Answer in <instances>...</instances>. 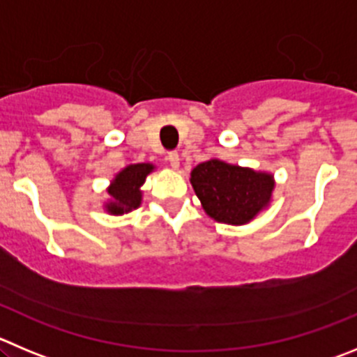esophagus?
I'll use <instances>...</instances> for the list:
<instances>
[{"label":"esophagus","instance_id":"1","mask_svg":"<svg viewBox=\"0 0 357 357\" xmlns=\"http://www.w3.org/2000/svg\"><path fill=\"white\" fill-rule=\"evenodd\" d=\"M167 160H169V163H171V167L172 169H178L179 167V155L176 151H171L167 155Z\"/></svg>","mask_w":357,"mask_h":357}]
</instances>
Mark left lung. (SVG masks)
<instances>
[{
    "mask_svg": "<svg viewBox=\"0 0 357 357\" xmlns=\"http://www.w3.org/2000/svg\"><path fill=\"white\" fill-rule=\"evenodd\" d=\"M190 181L204 211L216 222L232 225L246 224L266 208L275 186L269 174L220 160L199 163Z\"/></svg>",
    "mask_w": 357,
    "mask_h": 357,
    "instance_id": "obj_1",
    "label": "left lung"
}]
</instances>
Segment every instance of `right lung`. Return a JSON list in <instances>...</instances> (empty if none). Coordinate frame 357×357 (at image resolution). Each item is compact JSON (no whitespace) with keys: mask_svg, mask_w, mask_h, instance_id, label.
<instances>
[{"mask_svg":"<svg viewBox=\"0 0 357 357\" xmlns=\"http://www.w3.org/2000/svg\"><path fill=\"white\" fill-rule=\"evenodd\" d=\"M153 171L151 163H135L123 169L109 188L111 202L107 204L109 213L123 215L141 206V185L146 176Z\"/></svg>","mask_w":357,"mask_h":357,"instance_id":"right-lung-1","label":"right lung"}]
</instances>
